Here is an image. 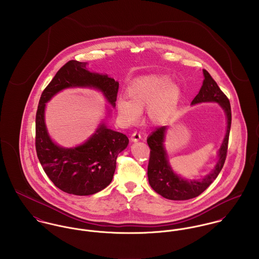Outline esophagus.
Here are the masks:
<instances>
[{
    "label": "esophagus",
    "mask_w": 259,
    "mask_h": 259,
    "mask_svg": "<svg viewBox=\"0 0 259 259\" xmlns=\"http://www.w3.org/2000/svg\"><path fill=\"white\" fill-rule=\"evenodd\" d=\"M141 139H142V136H141V134H139L138 132H135V133L132 135V137H131V141L134 142V143L139 142Z\"/></svg>",
    "instance_id": "esophagus-1"
}]
</instances>
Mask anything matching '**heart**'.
Listing matches in <instances>:
<instances>
[{
    "instance_id": "heart-1",
    "label": "heart",
    "mask_w": 259,
    "mask_h": 259,
    "mask_svg": "<svg viewBox=\"0 0 259 259\" xmlns=\"http://www.w3.org/2000/svg\"><path fill=\"white\" fill-rule=\"evenodd\" d=\"M127 97H119L115 108L122 123L135 124L147 106L148 119L159 124L167 121L177 111L182 90L164 74H148L134 79L126 89Z\"/></svg>"
}]
</instances>
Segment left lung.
<instances>
[{
    "mask_svg": "<svg viewBox=\"0 0 259 259\" xmlns=\"http://www.w3.org/2000/svg\"><path fill=\"white\" fill-rule=\"evenodd\" d=\"M202 72L204 75L202 85L199 93L191 102V105L200 103H218L226 115V134L223 139L222 147L219 149V159L212 171L205 176L202 180L192 181L185 180L178 176L169 164L167 153L163 145L164 136L167 130L166 125L157 127L149 135L147 140L148 147L150 148L148 166V183L155 192L167 199L186 200L198 196L218 178L226 158L231 125L230 103L208 72L206 70H203Z\"/></svg>",
    "mask_w": 259,
    "mask_h": 259,
    "instance_id": "left-lung-1",
    "label": "left lung"
}]
</instances>
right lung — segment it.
<instances>
[{
  "label": "right lung",
  "instance_id": "1",
  "mask_svg": "<svg viewBox=\"0 0 259 259\" xmlns=\"http://www.w3.org/2000/svg\"><path fill=\"white\" fill-rule=\"evenodd\" d=\"M69 88H93L101 91L114 108L118 81L108 74L92 73L87 63L70 61L63 66L44 90L36 114V150L46 175L61 190L74 195H91L110 185L116 157L128 145L125 135L102 122L82 145L66 148L55 144L45 123L46 104L59 92Z\"/></svg>",
  "mask_w": 259,
  "mask_h": 259
}]
</instances>
